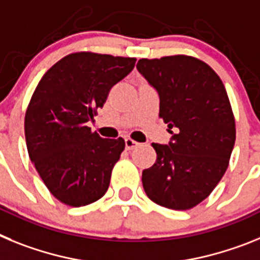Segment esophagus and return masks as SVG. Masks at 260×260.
Wrapping results in <instances>:
<instances>
[{
	"label": "esophagus",
	"instance_id": "esophagus-1",
	"mask_svg": "<svg viewBox=\"0 0 260 260\" xmlns=\"http://www.w3.org/2000/svg\"><path fill=\"white\" fill-rule=\"evenodd\" d=\"M139 145L140 143H137V141H135V140L125 139V149H127V150H133V149L137 148Z\"/></svg>",
	"mask_w": 260,
	"mask_h": 260
}]
</instances>
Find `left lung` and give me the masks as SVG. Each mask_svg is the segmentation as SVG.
<instances>
[{"instance_id": "8db88e82", "label": "left lung", "mask_w": 260, "mask_h": 260, "mask_svg": "<svg viewBox=\"0 0 260 260\" xmlns=\"http://www.w3.org/2000/svg\"><path fill=\"white\" fill-rule=\"evenodd\" d=\"M137 71L159 95L168 145L152 144L157 159L143 171V186L155 204L186 211L208 198L229 165L236 120L224 83L204 61L175 55L141 58Z\"/></svg>"}]
</instances>
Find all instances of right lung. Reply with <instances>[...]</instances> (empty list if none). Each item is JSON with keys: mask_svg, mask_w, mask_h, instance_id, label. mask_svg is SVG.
<instances>
[{"mask_svg": "<svg viewBox=\"0 0 260 260\" xmlns=\"http://www.w3.org/2000/svg\"><path fill=\"white\" fill-rule=\"evenodd\" d=\"M135 62V57L71 53L47 71L31 96L24 116L28 155L49 192L64 204H91L108 189L125 141L102 139L86 123Z\"/></svg>", "mask_w": 260, "mask_h": 260, "instance_id": "1", "label": "right lung"}]
</instances>
